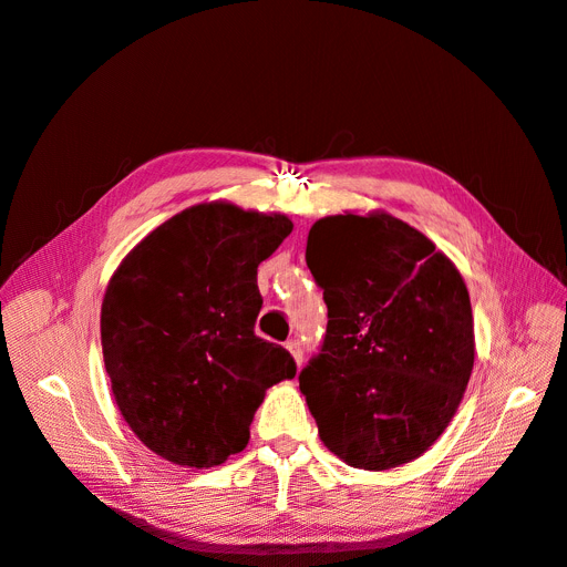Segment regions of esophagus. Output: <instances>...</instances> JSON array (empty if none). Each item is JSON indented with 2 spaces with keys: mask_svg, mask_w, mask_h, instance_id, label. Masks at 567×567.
<instances>
[{
  "mask_svg": "<svg viewBox=\"0 0 567 567\" xmlns=\"http://www.w3.org/2000/svg\"><path fill=\"white\" fill-rule=\"evenodd\" d=\"M286 348H288V352H290V354H293L296 364H298V367H302V362H305V352H302L300 340H288V342H286Z\"/></svg>",
  "mask_w": 567,
  "mask_h": 567,
  "instance_id": "esophagus-1",
  "label": "esophagus"
}]
</instances>
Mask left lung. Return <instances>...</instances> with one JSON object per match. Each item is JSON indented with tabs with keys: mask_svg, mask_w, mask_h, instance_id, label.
Masks as SVG:
<instances>
[{
	"mask_svg": "<svg viewBox=\"0 0 567 567\" xmlns=\"http://www.w3.org/2000/svg\"><path fill=\"white\" fill-rule=\"evenodd\" d=\"M329 323L300 371L321 442L348 466L388 471L444 433L468 385V288L431 238L388 213L333 215L307 236Z\"/></svg>",
	"mask_w": 567,
	"mask_h": 567,
	"instance_id": "8db88e82",
	"label": "left lung"
}]
</instances>
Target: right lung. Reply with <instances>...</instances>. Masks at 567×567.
Here are the masks:
<instances>
[{
	"label": "right lung",
	"instance_id": "1",
	"mask_svg": "<svg viewBox=\"0 0 567 567\" xmlns=\"http://www.w3.org/2000/svg\"><path fill=\"white\" fill-rule=\"evenodd\" d=\"M293 221L215 200L136 244L109 281L101 348L120 414L151 452L213 468L244 452L267 388L293 379L281 346L255 336L257 265Z\"/></svg>",
	"mask_w": 567,
	"mask_h": 567
}]
</instances>
